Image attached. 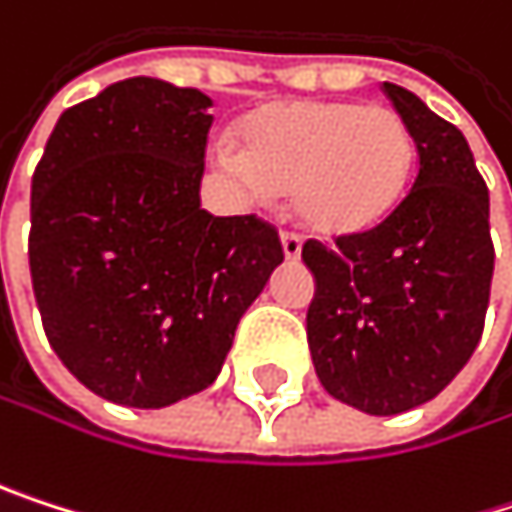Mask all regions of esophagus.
Returning a JSON list of instances; mask_svg holds the SVG:
<instances>
[{
    "label": "esophagus",
    "mask_w": 512,
    "mask_h": 512,
    "mask_svg": "<svg viewBox=\"0 0 512 512\" xmlns=\"http://www.w3.org/2000/svg\"><path fill=\"white\" fill-rule=\"evenodd\" d=\"M282 251H285V258L288 261H300V254H303V239L297 233H282Z\"/></svg>",
    "instance_id": "esophagus-1"
}]
</instances>
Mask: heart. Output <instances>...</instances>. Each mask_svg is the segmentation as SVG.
Segmentation results:
<instances>
[{"mask_svg":"<svg viewBox=\"0 0 512 512\" xmlns=\"http://www.w3.org/2000/svg\"><path fill=\"white\" fill-rule=\"evenodd\" d=\"M221 173L251 200L291 191L297 218L321 236H357L405 200L417 143L393 107L282 101L242 119L239 149L215 146Z\"/></svg>","mask_w":512,"mask_h":512,"instance_id":"obj_1","label":"heart"}]
</instances>
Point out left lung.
<instances>
[{
  "instance_id": "left-lung-1",
  "label": "left lung",
  "mask_w": 512,
  "mask_h": 512,
  "mask_svg": "<svg viewBox=\"0 0 512 512\" xmlns=\"http://www.w3.org/2000/svg\"><path fill=\"white\" fill-rule=\"evenodd\" d=\"M411 125L420 173L396 212L357 236L303 245L315 276L306 333L324 390L372 417L435 399L471 360L495 248L489 191L465 134L414 92L384 83Z\"/></svg>"
}]
</instances>
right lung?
I'll return each instance as SVG.
<instances>
[{
	"mask_svg": "<svg viewBox=\"0 0 512 512\" xmlns=\"http://www.w3.org/2000/svg\"><path fill=\"white\" fill-rule=\"evenodd\" d=\"M212 98L128 77L68 107L32 176L29 270L50 348L95 396L206 390L285 261L273 224L200 209Z\"/></svg>",
	"mask_w": 512,
	"mask_h": 512,
	"instance_id": "add662e5",
	"label": "right lung"
}]
</instances>
